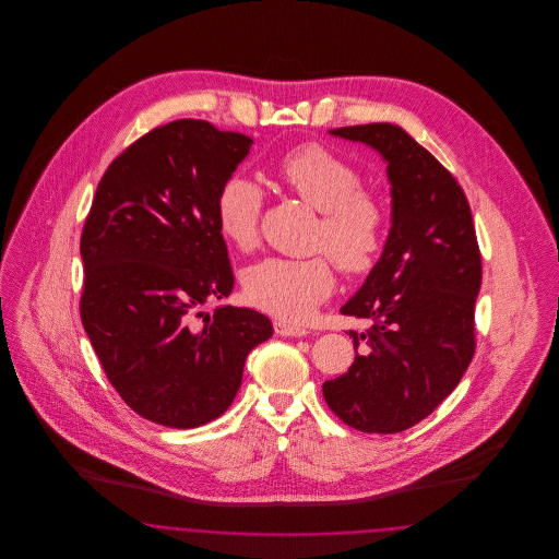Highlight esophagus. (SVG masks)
Returning a JSON list of instances; mask_svg holds the SVG:
<instances>
[{"label": "esophagus", "mask_w": 559, "mask_h": 559, "mask_svg": "<svg viewBox=\"0 0 559 559\" xmlns=\"http://www.w3.org/2000/svg\"><path fill=\"white\" fill-rule=\"evenodd\" d=\"M274 333L281 337H306L308 329L299 326V324H292L285 320H274Z\"/></svg>", "instance_id": "esophagus-1"}]
</instances>
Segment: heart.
<instances>
[{"label": "heart", "mask_w": 559, "mask_h": 559, "mask_svg": "<svg viewBox=\"0 0 559 559\" xmlns=\"http://www.w3.org/2000/svg\"><path fill=\"white\" fill-rule=\"evenodd\" d=\"M276 171L299 199L319 210L314 245L329 251L347 274L372 270L385 242V207L374 192L360 187L358 169L331 148L310 142L285 153ZM262 210V188L245 176H230L217 192V228L240 251H249L260 240ZM331 258H266L245 272V295L276 319L304 322L335 289Z\"/></svg>", "instance_id": "obj_1"}]
</instances>
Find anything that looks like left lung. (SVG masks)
<instances>
[{
  "instance_id": "1",
  "label": "left lung",
  "mask_w": 559,
  "mask_h": 559,
  "mask_svg": "<svg viewBox=\"0 0 559 559\" xmlns=\"http://www.w3.org/2000/svg\"><path fill=\"white\" fill-rule=\"evenodd\" d=\"M388 163L392 228L365 285L342 314L371 322L349 331L356 358L322 383L329 408L367 433H399L424 421L459 385L474 352L481 285L476 228L451 171L392 123L331 130Z\"/></svg>"
}]
</instances>
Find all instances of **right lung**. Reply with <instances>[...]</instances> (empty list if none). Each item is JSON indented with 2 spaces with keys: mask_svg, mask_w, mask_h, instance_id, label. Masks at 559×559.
<instances>
[{
  "mask_svg": "<svg viewBox=\"0 0 559 559\" xmlns=\"http://www.w3.org/2000/svg\"><path fill=\"white\" fill-rule=\"evenodd\" d=\"M251 144L199 119L155 128L108 165L87 213L81 322L110 385L153 424L217 419L247 354L272 337L251 308L194 320L235 287L215 201Z\"/></svg>",
  "mask_w": 559,
  "mask_h": 559,
  "instance_id": "1",
  "label": "right lung"
}]
</instances>
